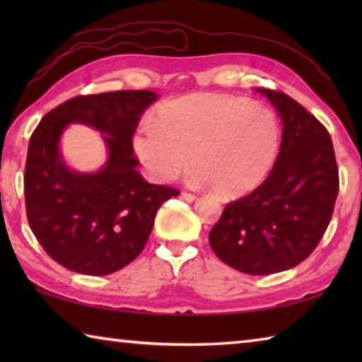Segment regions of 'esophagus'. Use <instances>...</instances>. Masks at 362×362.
Returning <instances> with one entry per match:
<instances>
[{"instance_id": "esophagus-1", "label": "esophagus", "mask_w": 362, "mask_h": 362, "mask_svg": "<svg viewBox=\"0 0 362 362\" xmlns=\"http://www.w3.org/2000/svg\"><path fill=\"white\" fill-rule=\"evenodd\" d=\"M182 198L187 199V201H194L196 199V194L194 193H188V192H182Z\"/></svg>"}]
</instances>
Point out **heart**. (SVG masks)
Returning a JSON list of instances; mask_svg holds the SVG:
<instances>
[{"instance_id":"obj_1","label":"heart","mask_w":362,"mask_h":362,"mask_svg":"<svg viewBox=\"0 0 362 362\" xmlns=\"http://www.w3.org/2000/svg\"><path fill=\"white\" fill-rule=\"evenodd\" d=\"M276 113L241 97L188 94L163 103L134 145L151 175L169 180L187 166L193 182L238 198L265 182L281 148Z\"/></svg>"}]
</instances>
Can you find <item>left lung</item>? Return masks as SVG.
<instances>
[{
	"mask_svg": "<svg viewBox=\"0 0 362 362\" xmlns=\"http://www.w3.org/2000/svg\"><path fill=\"white\" fill-rule=\"evenodd\" d=\"M283 121L276 164L252 193L225 206L209 233L220 260L247 274L293 268L320 244L339 194V168L329 132L281 90L259 89Z\"/></svg>",
	"mask_w": 362,
	"mask_h": 362,
	"instance_id": "obj_1",
	"label": "left lung"
}]
</instances>
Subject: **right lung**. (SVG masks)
<instances>
[{
  "instance_id": "right-lung-1",
  "label": "right lung",
  "mask_w": 362,
  "mask_h": 362,
  "mask_svg": "<svg viewBox=\"0 0 362 362\" xmlns=\"http://www.w3.org/2000/svg\"><path fill=\"white\" fill-rule=\"evenodd\" d=\"M158 95L115 90L76 95L42 116L30 137L23 192L28 225L46 254L71 272L103 276L142 252L164 201L179 189L146 182L137 173L132 137ZM83 122L105 133L109 161L95 175L66 168L58 139Z\"/></svg>"
}]
</instances>
